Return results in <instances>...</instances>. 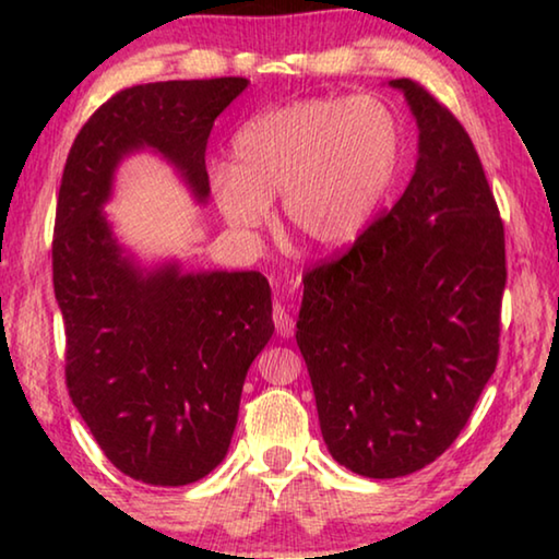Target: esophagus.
<instances>
[{
  "label": "esophagus",
  "instance_id": "1",
  "mask_svg": "<svg viewBox=\"0 0 559 559\" xmlns=\"http://www.w3.org/2000/svg\"><path fill=\"white\" fill-rule=\"evenodd\" d=\"M273 325H276V333L281 337H290L293 330H296V323H293V318L288 316V310L283 306L273 308Z\"/></svg>",
  "mask_w": 559,
  "mask_h": 559
}]
</instances>
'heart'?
<instances>
[{
    "label": "heart",
    "mask_w": 559,
    "mask_h": 559,
    "mask_svg": "<svg viewBox=\"0 0 559 559\" xmlns=\"http://www.w3.org/2000/svg\"><path fill=\"white\" fill-rule=\"evenodd\" d=\"M402 155V126L380 98H306L246 120L231 143L234 165L212 167L210 187L236 229H261L281 194L290 229L335 251L370 226Z\"/></svg>",
    "instance_id": "obj_1"
}]
</instances>
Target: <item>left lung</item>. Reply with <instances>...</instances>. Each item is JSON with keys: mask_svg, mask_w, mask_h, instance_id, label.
I'll use <instances>...</instances> for the list:
<instances>
[{"mask_svg": "<svg viewBox=\"0 0 559 559\" xmlns=\"http://www.w3.org/2000/svg\"><path fill=\"white\" fill-rule=\"evenodd\" d=\"M414 175L343 259L302 278L298 347L340 466L400 478L447 451L498 362L503 222L461 122L409 79Z\"/></svg>", "mask_w": 559, "mask_h": 559, "instance_id": "1", "label": "left lung"}]
</instances>
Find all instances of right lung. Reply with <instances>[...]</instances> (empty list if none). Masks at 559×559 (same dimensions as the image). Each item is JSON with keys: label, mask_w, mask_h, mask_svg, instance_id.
<instances>
[{"label": "right lung", "mask_w": 559, "mask_h": 559, "mask_svg": "<svg viewBox=\"0 0 559 559\" xmlns=\"http://www.w3.org/2000/svg\"><path fill=\"white\" fill-rule=\"evenodd\" d=\"M239 75L132 86L93 112L66 159L53 226V293L66 325V384L93 439L126 476L187 486L224 461L246 372L273 335L259 271L143 263L112 231L120 163L150 150L197 204L204 153Z\"/></svg>", "instance_id": "obj_1"}]
</instances>
